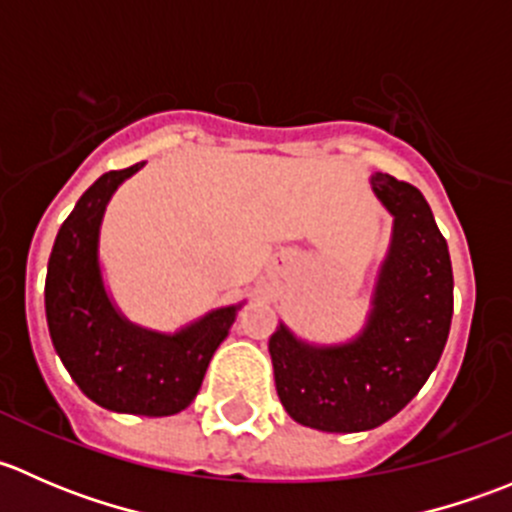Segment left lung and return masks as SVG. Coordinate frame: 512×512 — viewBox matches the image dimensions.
Instances as JSON below:
<instances>
[{
	"label": "left lung",
	"instance_id": "1",
	"mask_svg": "<svg viewBox=\"0 0 512 512\" xmlns=\"http://www.w3.org/2000/svg\"><path fill=\"white\" fill-rule=\"evenodd\" d=\"M369 183L394 227L361 332L314 344L280 322L270 337L282 406L327 433L369 431L399 414L436 369L451 329V255L426 198L386 173Z\"/></svg>",
	"mask_w": 512,
	"mask_h": 512
}]
</instances>
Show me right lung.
I'll return each instance as SVG.
<instances>
[{
    "instance_id": "add662e5",
    "label": "right lung",
    "mask_w": 512,
    "mask_h": 512,
    "mask_svg": "<svg viewBox=\"0 0 512 512\" xmlns=\"http://www.w3.org/2000/svg\"><path fill=\"white\" fill-rule=\"evenodd\" d=\"M143 165L103 173L59 227L46 270V324L66 371L94 404L116 414L173 416L195 399L245 302L213 309L173 334L123 317L103 285L98 245L108 200Z\"/></svg>"
}]
</instances>
